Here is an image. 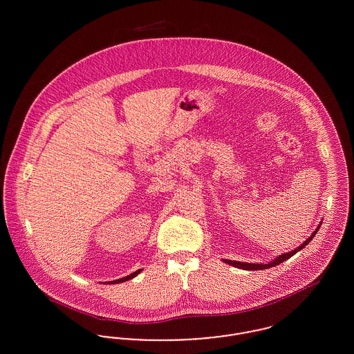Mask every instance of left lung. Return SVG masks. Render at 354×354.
<instances>
[{"label":"left lung","mask_w":354,"mask_h":354,"mask_svg":"<svg viewBox=\"0 0 354 354\" xmlns=\"http://www.w3.org/2000/svg\"><path fill=\"white\" fill-rule=\"evenodd\" d=\"M321 225V223H320ZM320 225L317 227V230L312 234V235L309 236V239H306L305 241H304L303 244L299 247V248H296V250H293L292 252H286L283 253V254H280V256H277L276 257V260H273V261H270V264H250V263H240V261H232V260H223L225 264H230V266H234L236 268H240V270H266V268H270V267H274V266H279L280 263H283V261H286L288 260L289 257H292L293 254H296V253L299 252V251H301L304 247L306 245V244H309V241L315 237V235L317 234V231H319V228H320Z\"/></svg>","instance_id":"left-lung-1"}]
</instances>
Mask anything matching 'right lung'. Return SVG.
<instances>
[{
	"mask_svg": "<svg viewBox=\"0 0 354 354\" xmlns=\"http://www.w3.org/2000/svg\"><path fill=\"white\" fill-rule=\"evenodd\" d=\"M138 273H140V270H136L134 273H131V274H129V276H126V277H123V279H119V280H115V281H113L111 284H119V283H123V281H127V280H131L133 277H135Z\"/></svg>",
	"mask_w": 354,
	"mask_h": 354,
	"instance_id": "right-lung-1",
	"label": "right lung"
}]
</instances>
